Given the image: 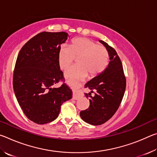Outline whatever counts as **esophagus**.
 <instances>
[{"label": "esophagus", "instance_id": "1", "mask_svg": "<svg viewBox=\"0 0 157 157\" xmlns=\"http://www.w3.org/2000/svg\"><path fill=\"white\" fill-rule=\"evenodd\" d=\"M66 82H67V83L72 84V85H74L73 82H71V81H70V80H67L66 81ZM79 97H80V95H79V94H78V91H75V92H74L73 95V98L74 100H78Z\"/></svg>", "mask_w": 157, "mask_h": 157}]
</instances>
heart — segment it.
Here are the masks:
<instances>
[{
    "mask_svg": "<svg viewBox=\"0 0 157 157\" xmlns=\"http://www.w3.org/2000/svg\"><path fill=\"white\" fill-rule=\"evenodd\" d=\"M76 57H78V65L66 71V78L81 79L88 73L91 76L97 75L105 70L109 62L107 49L85 37L74 39L68 47L63 46L60 48L58 52V62L60 68H68Z\"/></svg>",
    "mask_w": 157,
    "mask_h": 157,
    "instance_id": "1",
    "label": "heart"
}]
</instances>
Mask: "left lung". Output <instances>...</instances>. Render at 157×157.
<instances>
[{"label": "left lung", "instance_id": "1", "mask_svg": "<svg viewBox=\"0 0 157 157\" xmlns=\"http://www.w3.org/2000/svg\"><path fill=\"white\" fill-rule=\"evenodd\" d=\"M107 49L110 62L102 73L85 84L91 92L85 94L89 98L90 105L87 109L81 111L82 120L92 125H100L109 120L120 106L126 88V79L120 57L112 47L99 41ZM96 92L92 97L91 93Z\"/></svg>", "mask_w": 157, "mask_h": 157}]
</instances>
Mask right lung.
Returning <instances> with one entry per match:
<instances>
[{
  "instance_id": "right-lung-1",
  "label": "right lung",
  "mask_w": 157,
  "mask_h": 157,
  "mask_svg": "<svg viewBox=\"0 0 157 157\" xmlns=\"http://www.w3.org/2000/svg\"><path fill=\"white\" fill-rule=\"evenodd\" d=\"M68 36L64 32L39 33L18 55L13 88L25 115L35 123L43 124L55 120L61 105L72 98V91L67 84L53 87L63 79L58 52Z\"/></svg>"
}]
</instances>
